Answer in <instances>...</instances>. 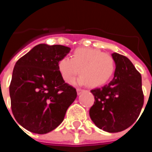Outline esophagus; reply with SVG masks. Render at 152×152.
<instances>
[{
    "instance_id": "obj_1",
    "label": "esophagus",
    "mask_w": 152,
    "mask_h": 152,
    "mask_svg": "<svg viewBox=\"0 0 152 152\" xmlns=\"http://www.w3.org/2000/svg\"><path fill=\"white\" fill-rule=\"evenodd\" d=\"M77 94H78V95H80V94L81 92H82V91H83V89H81V88H77Z\"/></svg>"
}]
</instances>
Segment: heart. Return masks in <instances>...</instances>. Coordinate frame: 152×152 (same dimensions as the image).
<instances>
[{
    "instance_id": "b5f03b06",
    "label": "heart",
    "mask_w": 152,
    "mask_h": 152,
    "mask_svg": "<svg viewBox=\"0 0 152 152\" xmlns=\"http://www.w3.org/2000/svg\"><path fill=\"white\" fill-rule=\"evenodd\" d=\"M58 70L65 82L69 83L79 74V83L92 87L102 85L110 80L116 69L115 60L110 54L91 48H77L72 58L62 57L58 61Z\"/></svg>"
}]
</instances>
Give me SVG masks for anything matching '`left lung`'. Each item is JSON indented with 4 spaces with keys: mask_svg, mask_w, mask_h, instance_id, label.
I'll return each mask as SVG.
<instances>
[{
    "mask_svg": "<svg viewBox=\"0 0 152 152\" xmlns=\"http://www.w3.org/2000/svg\"><path fill=\"white\" fill-rule=\"evenodd\" d=\"M116 63L113 80L102 88L91 91L95 102L89 114L100 129L118 132L137 121L144 105L141 75L130 60L117 53H112Z\"/></svg>",
    "mask_w": 152,
    "mask_h": 152,
    "instance_id": "obj_1",
    "label": "left lung"
}]
</instances>
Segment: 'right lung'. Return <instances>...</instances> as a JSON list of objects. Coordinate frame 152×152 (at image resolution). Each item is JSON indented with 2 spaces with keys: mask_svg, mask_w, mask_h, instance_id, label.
I'll list each match as a JSON object with an SVG mask.
<instances>
[{
  "mask_svg": "<svg viewBox=\"0 0 152 152\" xmlns=\"http://www.w3.org/2000/svg\"><path fill=\"white\" fill-rule=\"evenodd\" d=\"M69 51L61 45L39 44L15 63L9 86L11 108L16 122L30 132L55 129L76 99V88L64 82L57 66Z\"/></svg>",
  "mask_w": 152,
  "mask_h": 152,
  "instance_id": "obj_1",
  "label": "right lung"
}]
</instances>
